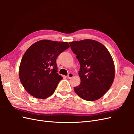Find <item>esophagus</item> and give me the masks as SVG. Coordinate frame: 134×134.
Segmentation results:
<instances>
[{"mask_svg":"<svg viewBox=\"0 0 134 134\" xmlns=\"http://www.w3.org/2000/svg\"><path fill=\"white\" fill-rule=\"evenodd\" d=\"M73 76H74V74H72V72H69V73L68 75V78L69 79H71Z\"/></svg>","mask_w":134,"mask_h":134,"instance_id":"34e87169","label":"esophagus"}]
</instances>
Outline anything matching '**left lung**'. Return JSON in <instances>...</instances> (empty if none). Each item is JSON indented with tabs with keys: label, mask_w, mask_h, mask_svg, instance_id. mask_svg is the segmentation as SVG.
<instances>
[{
	"label": "left lung",
	"mask_w": 134,
	"mask_h": 134,
	"mask_svg": "<svg viewBox=\"0 0 134 134\" xmlns=\"http://www.w3.org/2000/svg\"><path fill=\"white\" fill-rule=\"evenodd\" d=\"M69 44L80 66L81 82L74 91L84 100L99 99L111 88L115 78V65L110 53L95 40L86 39Z\"/></svg>",
	"instance_id": "obj_1"
}]
</instances>
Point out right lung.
<instances>
[{
    "mask_svg": "<svg viewBox=\"0 0 134 134\" xmlns=\"http://www.w3.org/2000/svg\"><path fill=\"white\" fill-rule=\"evenodd\" d=\"M69 47L66 42L42 40L28 48L20 64L19 76L28 93L40 99L53 94L63 79L58 73L56 58Z\"/></svg>",
    "mask_w": 134,
    "mask_h": 134,
    "instance_id": "1",
    "label": "right lung"
}]
</instances>
